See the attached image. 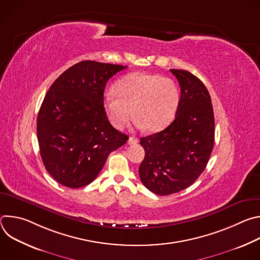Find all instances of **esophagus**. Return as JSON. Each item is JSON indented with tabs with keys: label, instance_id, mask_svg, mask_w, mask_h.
Wrapping results in <instances>:
<instances>
[{
	"label": "esophagus",
	"instance_id": "34e87169",
	"mask_svg": "<svg viewBox=\"0 0 260 260\" xmlns=\"http://www.w3.org/2000/svg\"><path fill=\"white\" fill-rule=\"evenodd\" d=\"M138 142H139L138 138H135V137H129V139H128V144H129V145H135V144H137Z\"/></svg>",
	"mask_w": 260,
	"mask_h": 260
}]
</instances>
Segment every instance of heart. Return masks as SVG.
<instances>
[{
	"mask_svg": "<svg viewBox=\"0 0 260 260\" xmlns=\"http://www.w3.org/2000/svg\"><path fill=\"white\" fill-rule=\"evenodd\" d=\"M179 102L180 91L172 79L133 73L117 83L116 93L109 91L105 95L104 109L109 121L118 129L124 127L134 114L139 127L155 133L170 124Z\"/></svg>",
	"mask_w": 260,
	"mask_h": 260,
	"instance_id": "1",
	"label": "heart"
}]
</instances>
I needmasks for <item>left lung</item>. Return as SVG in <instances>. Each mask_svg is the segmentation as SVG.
I'll list each match as a JSON object with an SVG mask.
<instances>
[{
    "instance_id": "left-lung-1",
    "label": "left lung",
    "mask_w": 260,
    "mask_h": 260,
    "mask_svg": "<svg viewBox=\"0 0 260 260\" xmlns=\"http://www.w3.org/2000/svg\"><path fill=\"white\" fill-rule=\"evenodd\" d=\"M170 71L181 87L175 119L140 142L145 157L139 175L145 187L157 196L176 193L193 184L214 147V112L207 87L188 71Z\"/></svg>"
}]
</instances>
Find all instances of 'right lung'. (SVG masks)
<instances>
[{
	"mask_svg": "<svg viewBox=\"0 0 260 260\" xmlns=\"http://www.w3.org/2000/svg\"><path fill=\"white\" fill-rule=\"evenodd\" d=\"M126 68L83 60L64 71L47 91L37 136L45 169L63 186L91 183L109 154L128 140L111 125L104 109L108 80Z\"/></svg>",
	"mask_w": 260,
	"mask_h": 260,
	"instance_id": "obj_1",
	"label": "right lung"
}]
</instances>
